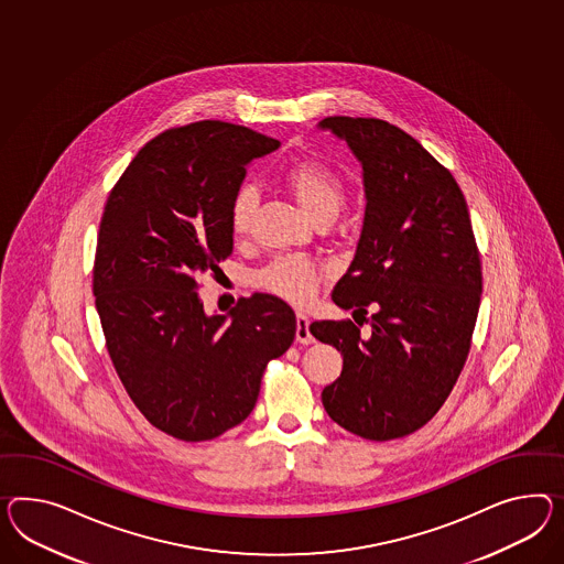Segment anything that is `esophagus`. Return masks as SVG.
I'll list each match as a JSON object with an SVG mask.
<instances>
[{
  "instance_id": "1",
  "label": "esophagus",
  "mask_w": 564,
  "mask_h": 564,
  "mask_svg": "<svg viewBox=\"0 0 564 564\" xmlns=\"http://www.w3.org/2000/svg\"><path fill=\"white\" fill-rule=\"evenodd\" d=\"M308 325H311L308 317L303 315V313H299V315H296V341L304 344V346H308V344L315 341V337H313V333L308 329Z\"/></svg>"
}]
</instances>
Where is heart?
Wrapping results in <instances>:
<instances>
[{
    "label": "heart",
    "instance_id": "obj_1",
    "mask_svg": "<svg viewBox=\"0 0 564 564\" xmlns=\"http://www.w3.org/2000/svg\"><path fill=\"white\" fill-rule=\"evenodd\" d=\"M282 182L313 220L335 217L346 198V184L341 175L323 161L303 160L292 163L282 175ZM256 204L258 192L251 186H243L235 192L229 206V225L235 235H241L249 229ZM323 272L317 263L301 256L275 258L256 275L261 289L299 304L315 296Z\"/></svg>",
    "mask_w": 564,
    "mask_h": 564
}]
</instances>
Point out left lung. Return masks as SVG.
Masks as SVG:
<instances>
[{
    "label": "left lung",
    "instance_id": "1",
    "mask_svg": "<svg viewBox=\"0 0 564 564\" xmlns=\"http://www.w3.org/2000/svg\"><path fill=\"white\" fill-rule=\"evenodd\" d=\"M364 170L366 213L356 256L333 289L352 321L308 329L344 356L323 406L347 432L387 442L417 432L448 399L477 323L482 272L463 189L404 130L378 118L329 116ZM372 307L373 332L359 335Z\"/></svg>",
    "mask_w": 564,
    "mask_h": 564
}]
</instances>
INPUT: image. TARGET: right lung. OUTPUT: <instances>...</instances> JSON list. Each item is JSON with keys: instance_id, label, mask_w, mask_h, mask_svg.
<instances>
[{"instance_id": "right-lung-1", "label": "right lung", "mask_w": 564, "mask_h": 564, "mask_svg": "<svg viewBox=\"0 0 564 564\" xmlns=\"http://www.w3.org/2000/svg\"><path fill=\"white\" fill-rule=\"evenodd\" d=\"M280 141L203 120L151 139L108 196L94 296L116 375L147 421L184 442L215 440L253 411L268 361L294 341L282 299L253 294L206 315L198 278L232 253L229 206L247 165Z\"/></svg>"}]
</instances>
